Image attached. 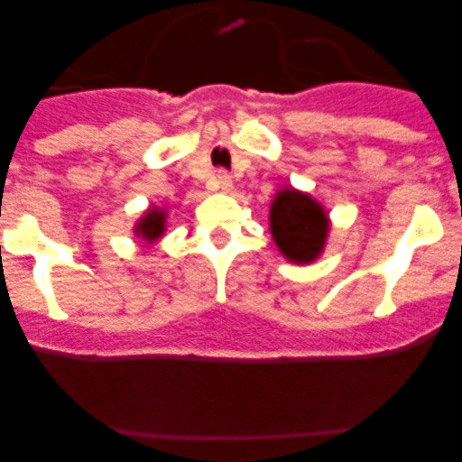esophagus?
<instances>
[{
  "mask_svg": "<svg viewBox=\"0 0 462 462\" xmlns=\"http://www.w3.org/2000/svg\"><path fill=\"white\" fill-rule=\"evenodd\" d=\"M232 188H235V183H232V176L227 174V171H218V174H217V189H218V192L227 194V192H232Z\"/></svg>",
  "mask_w": 462,
  "mask_h": 462,
  "instance_id": "1",
  "label": "esophagus"
}]
</instances>
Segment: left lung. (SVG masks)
<instances>
[{"instance_id": "left-lung-1", "label": "left lung", "mask_w": 462, "mask_h": 462, "mask_svg": "<svg viewBox=\"0 0 462 462\" xmlns=\"http://www.w3.org/2000/svg\"><path fill=\"white\" fill-rule=\"evenodd\" d=\"M270 235L274 245L292 263H313L321 257L328 241L330 218L326 208L309 192L292 185L277 189L270 203Z\"/></svg>"}]
</instances>
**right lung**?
<instances>
[{
	"mask_svg": "<svg viewBox=\"0 0 462 462\" xmlns=\"http://www.w3.org/2000/svg\"><path fill=\"white\" fill-rule=\"evenodd\" d=\"M167 227V209L158 208V205H149L147 209L141 214V218L134 226V235L138 239H143L144 244H156L158 239H162Z\"/></svg>",
	"mask_w": 462,
	"mask_h": 462,
	"instance_id": "obj_1",
	"label": "right lung"
}]
</instances>
